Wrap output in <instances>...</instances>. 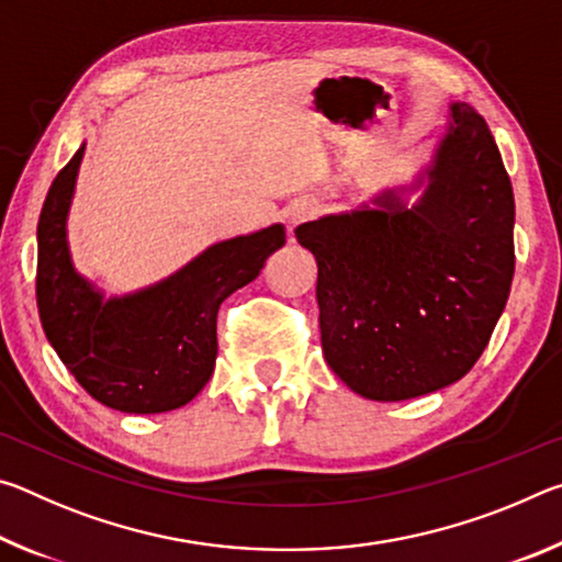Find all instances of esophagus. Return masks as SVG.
Here are the masks:
<instances>
[{"instance_id": "34e87169", "label": "esophagus", "mask_w": 562, "mask_h": 562, "mask_svg": "<svg viewBox=\"0 0 562 562\" xmlns=\"http://www.w3.org/2000/svg\"><path fill=\"white\" fill-rule=\"evenodd\" d=\"M315 213H317V205L315 203H310V201H297V203H294L290 211H288L290 231H294V227L302 225V223H307L310 217H315Z\"/></svg>"}]
</instances>
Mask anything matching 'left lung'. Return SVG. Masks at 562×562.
I'll return each instance as SVG.
<instances>
[{
    "instance_id": "left-lung-1",
    "label": "left lung",
    "mask_w": 562,
    "mask_h": 562,
    "mask_svg": "<svg viewBox=\"0 0 562 562\" xmlns=\"http://www.w3.org/2000/svg\"><path fill=\"white\" fill-rule=\"evenodd\" d=\"M513 223L488 123L465 101L449 103L412 180L294 231L317 260L331 372L372 402L416 398L469 374L508 302Z\"/></svg>"
}]
</instances>
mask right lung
Masks as SVG:
<instances>
[{"mask_svg": "<svg viewBox=\"0 0 562 562\" xmlns=\"http://www.w3.org/2000/svg\"><path fill=\"white\" fill-rule=\"evenodd\" d=\"M83 150L87 144L54 178L36 227L44 335L103 406L123 414L173 412L193 402L213 374L221 302L258 278L265 260L284 245V225L213 243L168 278L106 297L76 270L69 245Z\"/></svg>", "mask_w": 562, "mask_h": 562, "instance_id": "obj_1", "label": "right lung"}]
</instances>
